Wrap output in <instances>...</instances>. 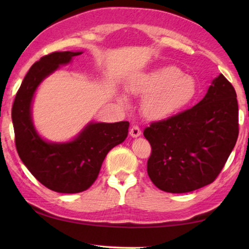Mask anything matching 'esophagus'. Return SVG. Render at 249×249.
I'll return each instance as SVG.
<instances>
[{
	"label": "esophagus",
	"instance_id": "obj_1",
	"mask_svg": "<svg viewBox=\"0 0 249 249\" xmlns=\"http://www.w3.org/2000/svg\"><path fill=\"white\" fill-rule=\"evenodd\" d=\"M129 135L132 137H138V136H141L142 135V130H141V128L138 127L137 125H134L132 128H130V130H129Z\"/></svg>",
	"mask_w": 249,
	"mask_h": 249
}]
</instances>
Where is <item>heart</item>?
I'll list each match as a JSON object with an SVG mask.
<instances>
[{
	"label": "heart",
	"instance_id": "b5f03b06",
	"mask_svg": "<svg viewBox=\"0 0 249 249\" xmlns=\"http://www.w3.org/2000/svg\"><path fill=\"white\" fill-rule=\"evenodd\" d=\"M135 94L145 96L142 111L150 119H165L187 107L196 98L197 84L176 66H163L142 74L129 84ZM122 102L124 99L121 98Z\"/></svg>",
	"mask_w": 249,
	"mask_h": 249
}]
</instances>
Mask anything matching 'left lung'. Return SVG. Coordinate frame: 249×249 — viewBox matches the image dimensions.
Returning a JSON list of instances; mask_svg holds the SVG:
<instances>
[{"label":"left lung","instance_id":"8db88e82","mask_svg":"<svg viewBox=\"0 0 249 249\" xmlns=\"http://www.w3.org/2000/svg\"><path fill=\"white\" fill-rule=\"evenodd\" d=\"M151 146L147 172L158 189L185 193L212 183L238 137L236 92L222 73L195 107L144 130Z\"/></svg>","mask_w":249,"mask_h":249}]
</instances>
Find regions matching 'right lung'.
<instances>
[{
    "label": "right lung",
    "instance_id": "add662e5",
    "mask_svg": "<svg viewBox=\"0 0 249 249\" xmlns=\"http://www.w3.org/2000/svg\"><path fill=\"white\" fill-rule=\"evenodd\" d=\"M82 52H56L41 57L25 75L16 93L12 121L20 160L41 184L59 193H78L89 189L99 176L105 156L125 141L128 122H90L72 141L44 140L34 126L32 103L39 84L59 67L69 64Z\"/></svg>",
    "mask_w": 249,
    "mask_h": 249
}]
</instances>
